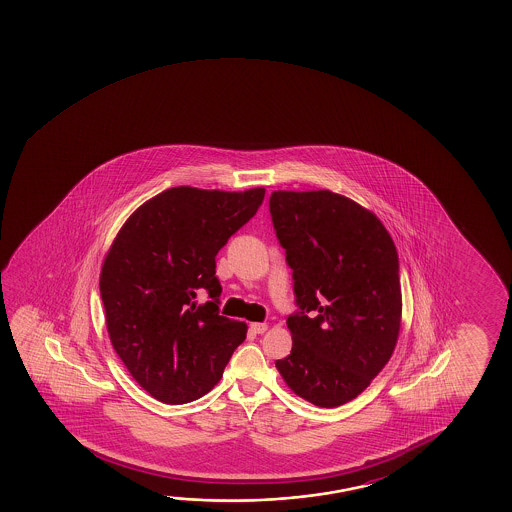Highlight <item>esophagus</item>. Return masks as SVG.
I'll use <instances>...</instances> for the list:
<instances>
[{
  "label": "esophagus",
  "mask_w": 512,
  "mask_h": 512,
  "mask_svg": "<svg viewBox=\"0 0 512 512\" xmlns=\"http://www.w3.org/2000/svg\"><path fill=\"white\" fill-rule=\"evenodd\" d=\"M250 330H252L253 334H264L268 330V325L266 323H252Z\"/></svg>",
  "instance_id": "obj_1"
}]
</instances>
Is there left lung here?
<instances>
[{
  "label": "left lung",
  "mask_w": 512,
  "mask_h": 512,
  "mask_svg": "<svg viewBox=\"0 0 512 512\" xmlns=\"http://www.w3.org/2000/svg\"><path fill=\"white\" fill-rule=\"evenodd\" d=\"M271 221L293 269V350L275 362L285 384L318 407L361 394L393 355L400 264L380 219L332 191H275Z\"/></svg>",
  "instance_id": "1"
}]
</instances>
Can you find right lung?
<instances>
[{"instance_id": "obj_1", "label": "right lung", "mask_w": 512, "mask_h": 512, "mask_svg": "<svg viewBox=\"0 0 512 512\" xmlns=\"http://www.w3.org/2000/svg\"><path fill=\"white\" fill-rule=\"evenodd\" d=\"M264 193L173 187L135 210L110 246L100 275L110 341L159 402L209 393L246 339V323L219 316L216 255ZM200 293L210 300L198 304Z\"/></svg>"}]
</instances>
